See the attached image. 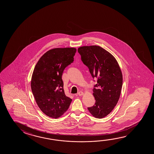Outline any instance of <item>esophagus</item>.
Wrapping results in <instances>:
<instances>
[{"mask_svg":"<svg viewBox=\"0 0 154 154\" xmlns=\"http://www.w3.org/2000/svg\"><path fill=\"white\" fill-rule=\"evenodd\" d=\"M84 94V92H82V91H79V92L78 93V96H83Z\"/></svg>","mask_w":154,"mask_h":154,"instance_id":"esophagus-1","label":"esophagus"}]
</instances>
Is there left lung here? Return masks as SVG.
<instances>
[{
  "label": "left lung",
  "mask_w": 154,
  "mask_h": 154,
  "mask_svg": "<svg viewBox=\"0 0 154 154\" xmlns=\"http://www.w3.org/2000/svg\"><path fill=\"white\" fill-rule=\"evenodd\" d=\"M78 52L92 78L97 79L93 89L96 103L88 109L96 118H103L111 113L120 98L122 86L121 69L113 56L98 45L81 47Z\"/></svg>",
  "instance_id": "1"
}]
</instances>
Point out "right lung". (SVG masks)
Returning <instances> with one entry per match:
<instances>
[{"instance_id":"add662e5","label":"right lung","mask_w":154,"mask_h":154,"mask_svg":"<svg viewBox=\"0 0 154 154\" xmlns=\"http://www.w3.org/2000/svg\"><path fill=\"white\" fill-rule=\"evenodd\" d=\"M76 48H54L47 51L36 63L31 79L36 102L46 116L57 119L68 110L72 99L63 89L62 76L72 63Z\"/></svg>"}]
</instances>
